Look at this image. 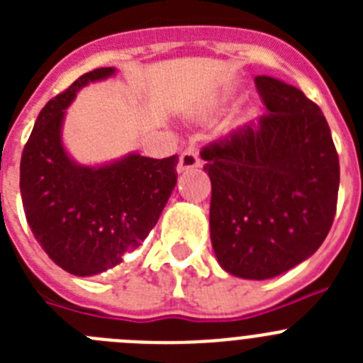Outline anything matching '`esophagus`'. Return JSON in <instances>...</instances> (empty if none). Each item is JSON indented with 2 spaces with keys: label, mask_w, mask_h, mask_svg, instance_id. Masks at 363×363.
Segmentation results:
<instances>
[{
  "label": "esophagus",
  "mask_w": 363,
  "mask_h": 363,
  "mask_svg": "<svg viewBox=\"0 0 363 363\" xmlns=\"http://www.w3.org/2000/svg\"><path fill=\"white\" fill-rule=\"evenodd\" d=\"M200 156L194 149H187L185 152H182L179 156V163H178V172H185V171H191V169H196L200 167Z\"/></svg>",
  "instance_id": "34e87169"
}]
</instances>
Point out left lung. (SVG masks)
<instances>
[{
	"mask_svg": "<svg viewBox=\"0 0 363 363\" xmlns=\"http://www.w3.org/2000/svg\"><path fill=\"white\" fill-rule=\"evenodd\" d=\"M267 114L203 149L211 243L223 271L267 280L318 251L336 213L340 163L320 107L256 76Z\"/></svg>",
	"mask_w": 363,
	"mask_h": 363,
	"instance_id": "obj_1",
	"label": "left lung"
}]
</instances>
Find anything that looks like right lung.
<instances>
[{
    "instance_id": "right-lung-1",
    "label": "right lung",
    "mask_w": 363,
    "mask_h": 363,
    "mask_svg": "<svg viewBox=\"0 0 363 363\" xmlns=\"http://www.w3.org/2000/svg\"><path fill=\"white\" fill-rule=\"evenodd\" d=\"M104 67L79 76L41 108L21 154L19 189L34 238L74 277L116 267L142 245L178 182V156L154 160L129 152L85 165L63 143L67 108L83 86L112 78Z\"/></svg>"
}]
</instances>
